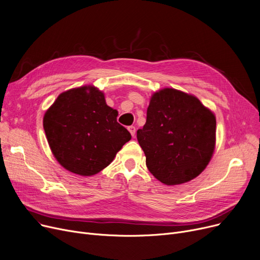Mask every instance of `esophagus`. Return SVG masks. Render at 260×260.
Masks as SVG:
<instances>
[{
	"mask_svg": "<svg viewBox=\"0 0 260 260\" xmlns=\"http://www.w3.org/2000/svg\"><path fill=\"white\" fill-rule=\"evenodd\" d=\"M127 129L129 131V133H131V135L133 136V137H135V134H136V127L132 125V126H128V127H127Z\"/></svg>",
	"mask_w": 260,
	"mask_h": 260,
	"instance_id": "esophagus-1",
	"label": "esophagus"
}]
</instances>
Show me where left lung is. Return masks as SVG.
<instances>
[{
  "label": "left lung",
  "instance_id": "1",
  "mask_svg": "<svg viewBox=\"0 0 260 260\" xmlns=\"http://www.w3.org/2000/svg\"><path fill=\"white\" fill-rule=\"evenodd\" d=\"M137 139L155 178L167 185L185 183L201 174L213 156L216 118L195 95L163 88L151 97Z\"/></svg>",
  "mask_w": 260,
  "mask_h": 260
}]
</instances>
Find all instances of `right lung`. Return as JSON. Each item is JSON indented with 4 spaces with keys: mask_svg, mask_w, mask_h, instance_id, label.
<instances>
[{
    "mask_svg": "<svg viewBox=\"0 0 260 260\" xmlns=\"http://www.w3.org/2000/svg\"><path fill=\"white\" fill-rule=\"evenodd\" d=\"M117 116L116 109L106 104L104 93L92 85L60 93L43 118L54 158L81 176L101 172L132 138Z\"/></svg>",
    "mask_w": 260,
    "mask_h": 260,
    "instance_id": "1",
    "label": "right lung"
}]
</instances>
